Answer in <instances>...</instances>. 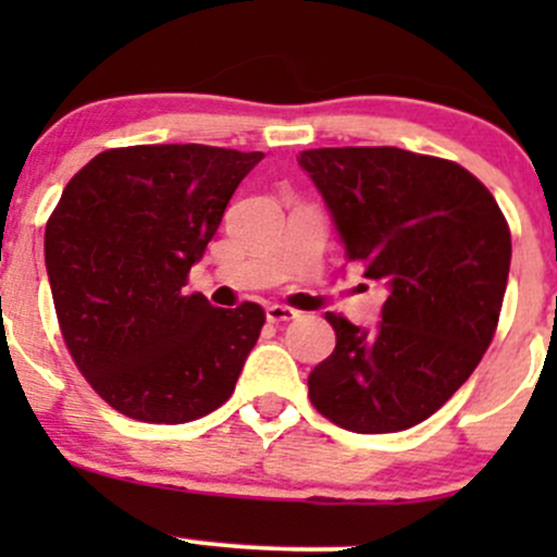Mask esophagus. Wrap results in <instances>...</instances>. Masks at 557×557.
<instances>
[{"label":"esophagus","mask_w":557,"mask_h":557,"mask_svg":"<svg viewBox=\"0 0 557 557\" xmlns=\"http://www.w3.org/2000/svg\"><path fill=\"white\" fill-rule=\"evenodd\" d=\"M294 318H299V312L290 310V307H285V305H269L267 307L269 323H285V320H294Z\"/></svg>","instance_id":"esophagus-1"}]
</instances>
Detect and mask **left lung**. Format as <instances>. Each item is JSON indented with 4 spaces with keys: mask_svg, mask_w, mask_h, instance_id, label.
Returning a JSON list of instances; mask_svg holds the SVG:
<instances>
[{
    "mask_svg": "<svg viewBox=\"0 0 557 557\" xmlns=\"http://www.w3.org/2000/svg\"><path fill=\"white\" fill-rule=\"evenodd\" d=\"M347 261L383 283L374 331L325 312L336 347L312 369L310 401L356 434L412 429L469 380L507 290L512 237L491 190L455 161L401 148L299 156Z\"/></svg>",
    "mask_w": 557,
    "mask_h": 557,
    "instance_id": "left-lung-1",
    "label": "left lung"
}]
</instances>
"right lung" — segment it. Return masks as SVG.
Listing matches in <instances>:
<instances>
[{"label":"right lung","mask_w":557,"mask_h":557,"mask_svg":"<svg viewBox=\"0 0 557 557\" xmlns=\"http://www.w3.org/2000/svg\"><path fill=\"white\" fill-rule=\"evenodd\" d=\"M261 159L132 145L94 156L66 183L45 226L55 318L83 377L126 418L188 423L234 393L267 314L183 288Z\"/></svg>","instance_id":"1"}]
</instances>
